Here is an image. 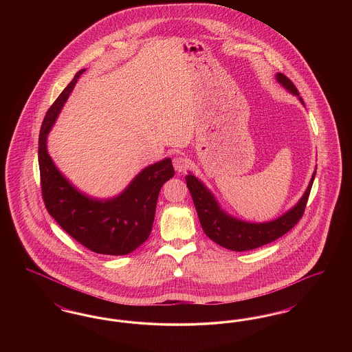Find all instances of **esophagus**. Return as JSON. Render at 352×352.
I'll return each instance as SVG.
<instances>
[{
  "mask_svg": "<svg viewBox=\"0 0 352 352\" xmlns=\"http://www.w3.org/2000/svg\"><path fill=\"white\" fill-rule=\"evenodd\" d=\"M173 165L174 168L178 171V173H182L186 168H188V160L184 157V155H175L173 158Z\"/></svg>",
  "mask_w": 352,
  "mask_h": 352,
  "instance_id": "34e87169",
  "label": "esophagus"
}]
</instances>
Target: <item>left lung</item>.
<instances>
[{"label": "left lung", "instance_id": "8db88e82", "mask_svg": "<svg viewBox=\"0 0 352 352\" xmlns=\"http://www.w3.org/2000/svg\"><path fill=\"white\" fill-rule=\"evenodd\" d=\"M276 78L278 83L283 84L289 92L300 98L298 89L287 76L278 72ZM300 100L303 104L301 98ZM316 173L317 171H314L310 184L300 201L283 217L267 223H248L227 215L219 207L218 201L210 192V190H207L201 181H198L192 174L186 175L184 179L195 204L204 234L223 248L243 252L258 248L277 240L278 237L289 232L300 221L305 212V207L310 195Z\"/></svg>", "mask_w": 352, "mask_h": 352}]
</instances>
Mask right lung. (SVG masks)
Returning <instances> with one entry per match:
<instances>
[{
  "mask_svg": "<svg viewBox=\"0 0 352 352\" xmlns=\"http://www.w3.org/2000/svg\"><path fill=\"white\" fill-rule=\"evenodd\" d=\"M84 71H78L54 101L41 126L38 162L42 198L51 217L85 248L100 254H128L148 240L160 190L174 177V168L170 158L151 165L134 178L124 192L108 201L89 198L68 182L54 165L46 138Z\"/></svg>",
  "mask_w": 352,
  "mask_h": 352,
  "instance_id": "obj_1",
  "label": "right lung"
}]
</instances>
